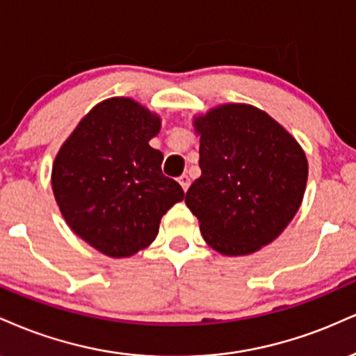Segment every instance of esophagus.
<instances>
[{"mask_svg": "<svg viewBox=\"0 0 356 356\" xmlns=\"http://www.w3.org/2000/svg\"><path fill=\"white\" fill-rule=\"evenodd\" d=\"M178 183L181 185L183 191H186L188 186H190V178H188V175H181V177L178 178Z\"/></svg>", "mask_w": 356, "mask_h": 356, "instance_id": "34e87169", "label": "esophagus"}]
</instances>
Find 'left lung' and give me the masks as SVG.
Returning a JSON list of instances; mask_svg holds the SVG:
<instances>
[{"instance_id":"obj_1","label":"left lung","mask_w":356,"mask_h":356,"mask_svg":"<svg viewBox=\"0 0 356 356\" xmlns=\"http://www.w3.org/2000/svg\"><path fill=\"white\" fill-rule=\"evenodd\" d=\"M202 177L185 203L213 250L258 252L282 235L302 204L308 161L302 146L265 111L229 103L196 116Z\"/></svg>"}]
</instances>
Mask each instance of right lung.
<instances>
[{
  "label": "right lung",
  "instance_id": "add662e5",
  "mask_svg": "<svg viewBox=\"0 0 356 356\" xmlns=\"http://www.w3.org/2000/svg\"><path fill=\"white\" fill-rule=\"evenodd\" d=\"M160 128V116L135 99H104L54 158L51 185L63 218L111 258L152 245L161 216L185 196L163 175V153L149 146Z\"/></svg>",
  "mask_w": 356,
  "mask_h": 356
}]
</instances>
